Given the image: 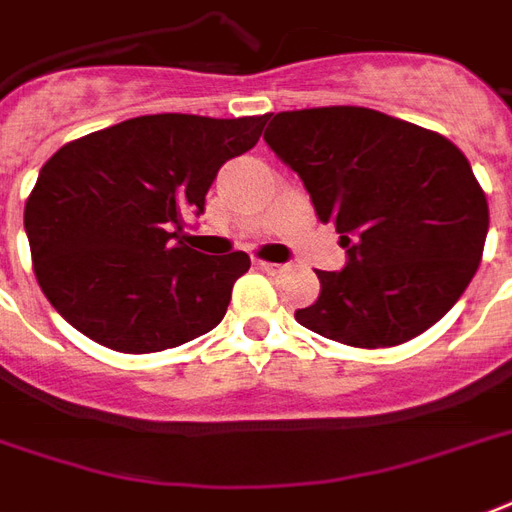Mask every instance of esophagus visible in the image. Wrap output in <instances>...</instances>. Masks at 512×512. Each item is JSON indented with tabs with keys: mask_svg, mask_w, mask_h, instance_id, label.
Listing matches in <instances>:
<instances>
[{
	"mask_svg": "<svg viewBox=\"0 0 512 512\" xmlns=\"http://www.w3.org/2000/svg\"><path fill=\"white\" fill-rule=\"evenodd\" d=\"M256 267L264 272H270V275H275V272L283 270V264H275V261H256Z\"/></svg>",
	"mask_w": 512,
	"mask_h": 512,
	"instance_id": "obj_1",
	"label": "esophagus"
}]
</instances>
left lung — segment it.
<instances>
[{
    "label": "left lung",
    "instance_id": "obj_1",
    "mask_svg": "<svg viewBox=\"0 0 512 512\" xmlns=\"http://www.w3.org/2000/svg\"><path fill=\"white\" fill-rule=\"evenodd\" d=\"M267 119L264 141L349 256L341 272L316 270L319 300L294 319L357 349L398 346L439 322L475 278L488 234L486 193L464 152L374 108Z\"/></svg>",
    "mask_w": 512,
    "mask_h": 512
}]
</instances>
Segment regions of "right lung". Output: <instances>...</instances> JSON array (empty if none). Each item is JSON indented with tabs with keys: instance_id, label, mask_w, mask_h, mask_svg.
Instances as JSON below:
<instances>
[{
	"instance_id": "1",
	"label": "right lung",
	"mask_w": 512,
	"mask_h": 512,
	"mask_svg": "<svg viewBox=\"0 0 512 512\" xmlns=\"http://www.w3.org/2000/svg\"><path fill=\"white\" fill-rule=\"evenodd\" d=\"M267 117L149 114L54 152L24 229L59 316L125 354L174 349L220 324L251 259L193 251L182 226L204 212L220 166L256 147Z\"/></svg>"
}]
</instances>
